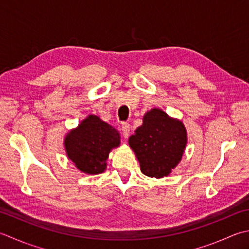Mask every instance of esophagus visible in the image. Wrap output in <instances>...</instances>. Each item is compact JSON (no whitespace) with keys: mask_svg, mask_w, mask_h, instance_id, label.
Listing matches in <instances>:
<instances>
[{"mask_svg":"<svg viewBox=\"0 0 249 249\" xmlns=\"http://www.w3.org/2000/svg\"><path fill=\"white\" fill-rule=\"evenodd\" d=\"M122 133H123V136L125 138H127L129 136V133H130V126L128 123H123L122 124Z\"/></svg>","mask_w":249,"mask_h":249,"instance_id":"obj_1","label":"esophagus"}]
</instances>
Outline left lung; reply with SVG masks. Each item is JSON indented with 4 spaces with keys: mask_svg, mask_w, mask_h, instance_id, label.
Masks as SVG:
<instances>
[{
    "mask_svg": "<svg viewBox=\"0 0 249 249\" xmlns=\"http://www.w3.org/2000/svg\"><path fill=\"white\" fill-rule=\"evenodd\" d=\"M129 145L145 176L162 178L177 166L187 144V131L178 120L164 111L152 109L143 116V124L129 137Z\"/></svg>",
    "mask_w": 249,
    "mask_h": 249,
    "instance_id": "obj_1",
    "label": "left lung"
}]
</instances>
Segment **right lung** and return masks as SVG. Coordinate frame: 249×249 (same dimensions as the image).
<instances>
[{
    "instance_id": "add662e5",
    "label": "right lung",
    "mask_w": 249,
    "mask_h": 249,
    "mask_svg": "<svg viewBox=\"0 0 249 249\" xmlns=\"http://www.w3.org/2000/svg\"><path fill=\"white\" fill-rule=\"evenodd\" d=\"M120 144V134L98 116L89 115L65 139L69 158L81 172L96 175L106 169L111 149Z\"/></svg>"
}]
</instances>
